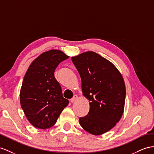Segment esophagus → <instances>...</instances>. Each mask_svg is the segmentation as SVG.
Here are the masks:
<instances>
[{"instance_id":"esophagus-1","label":"esophagus","mask_w":154,"mask_h":154,"mask_svg":"<svg viewBox=\"0 0 154 154\" xmlns=\"http://www.w3.org/2000/svg\"><path fill=\"white\" fill-rule=\"evenodd\" d=\"M77 97H78V96H77V95H74L73 97L72 98V99H71V102H72V103H73V102L77 100Z\"/></svg>"}]
</instances>
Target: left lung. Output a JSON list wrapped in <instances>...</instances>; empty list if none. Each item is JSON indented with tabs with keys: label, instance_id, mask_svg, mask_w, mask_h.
I'll use <instances>...</instances> for the list:
<instances>
[{
	"label": "left lung",
	"instance_id": "8db88e82",
	"mask_svg": "<svg viewBox=\"0 0 154 154\" xmlns=\"http://www.w3.org/2000/svg\"><path fill=\"white\" fill-rule=\"evenodd\" d=\"M81 79L83 96L90 101L88 115L79 118L85 131L100 135L115 127L123 115L125 86L112 62L93 51L72 57Z\"/></svg>",
	"mask_w": 154,
	"mask_h": 154
}]
</instances>
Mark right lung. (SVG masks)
Listing matches in <instances>:
<instances>
[{
	"label": "right lung",
	"mask_w": 154,
	"mask_h": 154,
	"mask_svg": "<svg viewBox=\"0 0 154 154\" xmlns=\"http://www.w3.org/2000/svg\"><path fill=\"white\" fill-rule=\"evenodd\" d=\"M69 57L60 50L43 53L27 69L20 91L21 108L30 123L38 129H48L57 122L69 101L63 97L54 72Z\"/></svg>",
	"instance_id": "obj_1"
}]
</instances>
